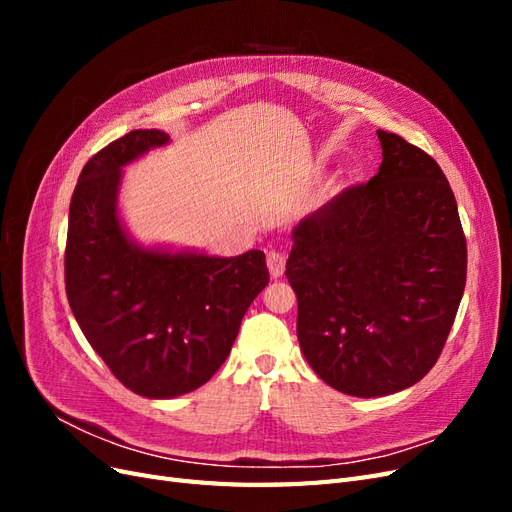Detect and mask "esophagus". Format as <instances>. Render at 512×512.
<instances>
[{"label":"esophagus","instance_id":"obj_1","mask_svg":"<svg viewBox=\"0 0 512 512\" xmlns=\"http://www.w3.org/2000/svg\"><path fill=\"white\" fill-rule=\"evenodd\" d=\"M267 267H269V273L273 280H277V277L284 275V269H286V256L282 252H275L271 250L267 254Z\"/></svg>","mask_w":512,"mask_h":512}]
</instances>
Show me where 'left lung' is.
I'll return each instance as SVG.
<instances>
[{"mask_svg":"<svg viewBox=\"0 0 512 512\" xmlns=\"http://www.w3.org/2000/svg\"><path fill=\"white\" fill-rule=\"evenodd\" d=\"M378 138V173L294 226L286 260L305 361L365 399L410 389L436 365L468 269L442 168L393 132Z\"/></svg>","mask_w":512,"mask_h":512,"instance_id":"left-lung-1","label":"left lung"}]
</instances>
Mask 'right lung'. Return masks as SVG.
Segmentation results:
<instances>
[{
  "label": "right lung",
  "instance_id": "right-lung-1",
  "mask_svg": "<svg viewBox=\"0 0 512 512\" xmlns=\"http://www.w3.org/2000/svg\"><path fill=\"white\" fill-rule=\"evenodd\" d=\"M168 143L164 130H132L98 151L83 168L68 215L72 314L115 378L147 399L203 386L269 284L260 250L215 256L132 237L119 207L123 168Z\"/></svg>",
  "mask_w": 512,
  "mask_h": 512
}]
</instances>
